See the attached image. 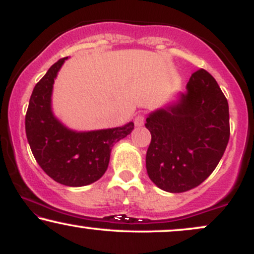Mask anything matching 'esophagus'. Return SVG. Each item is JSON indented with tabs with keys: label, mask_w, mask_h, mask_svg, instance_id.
I'll use <instances>...</instances> for the list:
<instances>
[{
	"label": "esophagus",
	"mask_w": 254,
	"mask_h": 254,
	"mask_svg": "<svg viewBox=\"0 0 254 254\" xmlns=\"http://www.w3.org/2000/svg\"><path fill=\"white\" fill-rule=\"evenodd\" d=\"M133 123H135L136 127H142V125L144 124V116L143 115L136 116L135 119H133Z\"/></svg>",
	"instance_id": "esophagus-1"
}]
</instances>
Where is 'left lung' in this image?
I'll use <instances>...</instances> for the list:
<instances>
[{
	"label": "left lung",
	"instance_id": "1",
	"mask_svg": "<svg viewBox=\"0 0 254 254\" xmlns=\"http://www.w3.org/2000/svg\"><path fill=\"white\" fill-rule=\"evenodd\" d=\"M151 141L147 173L161 190L179 193L196 188L214 172L229 141L228 101L214 77L191 75L177 101L149 113Z\"/></svg>",
	"mask_w": 254,
	"mask_h": 254
}]
</instances>
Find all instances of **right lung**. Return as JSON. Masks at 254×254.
Returning <instances> with one entry per match:
<instances>
[{
  "instance_id": "1",
  "label": "right lung",
  "mask_w": 254,
  "mask_h": 254,
  "mask_svg": "<svg viewBox=\"0 0 254 254\" xmlns=\"http://www.w3.org/2000/svg\"><path fill=\"white\" fill-rule=\"evenodd\" d=\"M57 61L32 92L25 127L34 159L55 182L65 186H86L97 182L109 167L113 145L133 130L129 122L112 129L75 131L55 117L51 95L61 66Z\"/></svg>"
}]
</instances>
